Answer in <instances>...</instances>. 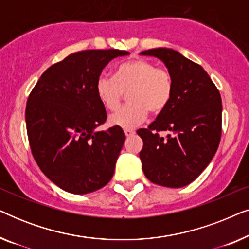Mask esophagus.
<instances>
[{
  "instance_id": "1",
  "label": "esophagus",
  "mask_w": 249,
  "mask_h": 249,
  "mask_svg": "<svg viewBox=\"0 0 249 249\" xmlns=\"http://www.w3.org/2000/svg\"><path fill=\"white\" fill-rule=\"evenodd\" d=\"M124 134H125V136H127V137H130V136L135 134V131L134 130H124Z\"/></svg>"
}]
</instances>
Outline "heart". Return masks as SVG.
I'll list each match as a JSON object with an SVG mask.
<instances>
[{"label":"heart","instance_id":"heart-1","mask_svg":"<svg viewBox=\"0 0 249 249\" xmlns=\"http://www.w3.org/2000/svg\"><path fill=\"white\" fill-rule=\"evenodd\" d=\"M95 89L98 100L110 111L117 110L122 95L129 90V104L110 115L108 122L113 127L130 130L147 118L148 112L158 115L168 107L173 81L168 71L159 69L155 63L135 59L118 66L114 77H98Z\"/></svg>","mask_w":249,"mask_h":249}]
</instances>
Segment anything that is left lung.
<instances>
[{
  "instance_id": "left-lung-1",
  "label": "left lung",
  "mask_w": 249,
  "mask_h": 249,
  "mask_svg": "<svg viewBox=\"0 0 249 249\" xmlns=\"http://www.w3.org/2000/svg\"><path fill=\"white\" fill-rule=\"evenodd\" d=\"M165 64L173 81L171 101L148 129L137 134L144 142L139 153L146 178L156 185L180 188L202 173L219 147L222 101L199 64L172 49L141 52ZM160 131L168 135L162 138Z\"/></svg>"
}]
</instances>
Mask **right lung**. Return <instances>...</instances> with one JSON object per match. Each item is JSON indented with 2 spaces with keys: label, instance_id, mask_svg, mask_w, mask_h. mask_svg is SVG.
<instances>
[{
  "label": "right lung",
  "instance_id": "obj_1",
  "mask_svg": "<svg viewBox=\"0 0 249 249\" xmlns=\"http://www.w3.org/2000/svg\"><path fill=\"white\" fill-rule=\"evenodd\" d=\"M120 50H87L51 66L37 81L26 107L34 159L42 172L71 194L93 193L110 181L125 139L121 128H96L107 112L96 81Z\"/></svg>",
  "mask_w": 249,
  "mask_h": 249
}]
</instances>
